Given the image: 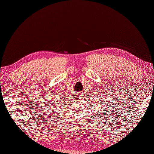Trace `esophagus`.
Instances as JSON below:
<instances>
[{"mask_svg":"<svg viewBox=\"0 0 154 154\" xmlns=\"http://www.w3.org/2000/svg\"><path fill=\"white\" fill-rule=\"evenodd\" d=\"M76 97V98H75V99H81V98H82V97H81V94H80V96L79 97V96H77V97Z\"/></svg>","mask_w":154,"mask_h":154,"instance_id":"1","label":"esophagus"}]
</instances>
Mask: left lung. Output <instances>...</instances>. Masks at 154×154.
Wrapping results in <instances>:
<instances>
[{"mask_svg": "<svg viewBox=\"0 0 154 154\" xmlns=\"http://www.w3.org/2000/svg\"><path fill=\"white\" fill-rule=\"evenodd\" d=\"M104 90H105V88H104ZM96 91V92H94V95H93V97H94V98H95V99H99V97H100V96H101V95H100V93H99V91ZM102 93H103V92H102ZM106 93H107V91H106V92L105 93V94H103V93H102V94H102V95L103 96H106ZM98 100V101H99V100ZM93 101H94V100H93ZM103 102H104V103H102V104H103V105L104 106V105H105V104H106V103H108V101L107 100H104V101H103ZM109 102H110V100H109ZM107 108H109V109H104V113H103V114H104V113H108V112H109V110H110V109H112V108H110V106H108V105H107ZM113 112V111H112V112Z\"/></svg>", "mask_w": 154, "mask_h": 154, "instance_id": "obj_1", "label": "left lung"}]
</instances>
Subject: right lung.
<instances>
[{
  "label": "right lung",
  "instance_id": "obj_1",
  "mask_svg": "<svg viewBox=\"0 0 154 154\" xmlns=\"http://www.w3.org/2000/svg\"><path fill=\"white\" fill-rule=\"evenodd\" d=\"M55 103V102H54V103L51 102L50 104H49V105H48L49 107H48V109H53V108H51V107H53L54 106H55V105H53V104H56ZM50 110L51 111L52 110ZM54 112V111H52L51 112Z\"/></svg>",
  "mask_w": 154,
  "mask_h": 154
}]
</instances>
